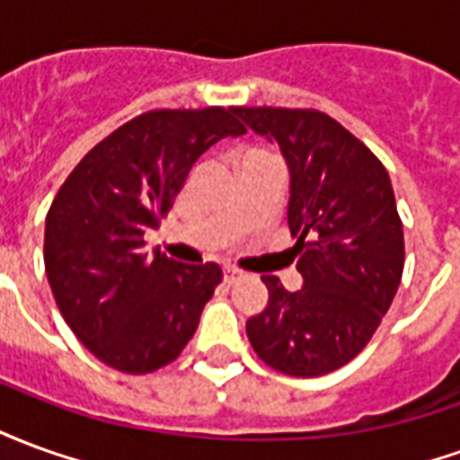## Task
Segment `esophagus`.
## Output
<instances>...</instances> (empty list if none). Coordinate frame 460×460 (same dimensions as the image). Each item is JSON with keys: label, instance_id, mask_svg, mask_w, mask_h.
I'll return each mask as SVG.
<instances>
[{"label": "esophagus", "instance_id": "1", "mask_svg": "<svg viewBox=\"0 0 460 460\" xmlns=\"http://www.w3.org/2000/svg\"><path fill=\"white\" fill-rule=\"evenodd\" d=\"M243 276V270L236 269V266H224V280L226 283H234V280H239Z\"/></svg>", "mask_w": 460, "mask_h": 460}]
</instances>
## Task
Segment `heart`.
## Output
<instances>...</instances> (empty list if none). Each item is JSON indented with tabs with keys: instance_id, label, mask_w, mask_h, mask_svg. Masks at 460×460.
<instances>
[{
	"instance_id": "1",
	"label": "heart",
	"mask_w": 460,
	"mask_h": 460,
	"mask_svg": "<svg viewBox=\"0 0 460 460\" xmlns=\"http://www.w3.org/2000/svg\"><path fill=\"white\" fill-rule=\"evenodd\" d=\"M251 152H261V150H251ZM251 152H249V155H251Z\"/></svg>"
}]
</instances>
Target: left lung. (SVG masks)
Returning <instances> with one entry per match:
<instances>
[{"mask_svg": "<svg viewBox=\"0 0 460 460\" xmlns=\"http://www.w3.org/2000/svg\"><path fill=\"white\" fill-rule=\"evenodd\" d=\"M288 162V226L303 288L263 276L269 305L246 323L256 355L290 376L355 359L394 300L404 231L385 164L338 120L308 108H236Z\"/></svg>", "mask_w": 460, "mask_h": 460, "instance_id": "1", "label": "left lung"}]
</instances>
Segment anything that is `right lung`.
<instances>
[{
	"mask_svg": "<svg viewBox=\"0 0 460 460\" xmlns=\"http://www.w3.org/2000/svg\"><path fill=\"white\" fill-rule=\"evenodd\" d=\"M236 108L150 111L75 164L46 214L44 263L56 305L101 362L147 375L174 362L224 273L145 251L191 164L243 135Z\"/></svg>",
	"mask_w": 460,
	"mask_h": 460,
	"instance_id": "right-lung-1",
	"label": "right lung"
}]
</instances>
